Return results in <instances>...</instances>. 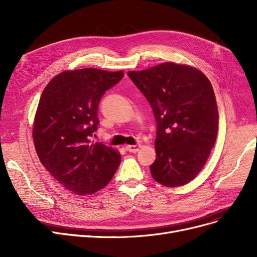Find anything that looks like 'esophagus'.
<instances>
[{"label":"esophagus","instance_id":"34e87169","mask_svg":"<svg viewBox=\"0 0 257 257\" xmlns=\"http://www.w3.org/2000/svg\"><path fill=\"white\" fill-rule=\"evenodd\" d=\"M140 148H141V145H136V146H133V145H127V146H126V150H127L128 152H130V153H137V152L140 150Z\"/></svg>","mask_w":257,"mask_h":257}]
</instances>
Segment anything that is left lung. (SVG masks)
Here are the masks:
<instances>
[{
	"label": "left lung",
	"instance_id": "1",
	"mask_svg": "<svg viewBox=\"0 0 257 257\" xmlns=\"http://www.w3.org/2000/svg\"><path fill=\"white\" fill-rule=\"evenodd\" d=\"M128 76L150 103L157 121L153 178L169 187L192 181L217 140L219 111L210 81L196 67L175 62Z\"/></svg>",
	"mask_w": 257,
	"mask_h": 257
}]
</instances>
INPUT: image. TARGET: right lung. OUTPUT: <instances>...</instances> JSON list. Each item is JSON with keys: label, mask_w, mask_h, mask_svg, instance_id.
Listing matches in <instances>:
<instances>
[{"label": "right lung", "mask_w": 257, "mask_h": 257, "mask_svg": "<svg viewBox=\"0 0 257 257\" xmlns=\"http://www.w3.org/2000/svg\"><path fill=\"white\" fill-rule=\"evenodd\" d=\"M123 76V71L92 67L64 71L39 99L32 130L37 156L54 178L77 195L102 190L120 164L117 150L90 138L99 124L102 96Z\"/></svg>", "instance_id": "right-lung-1"}]
</instances>
